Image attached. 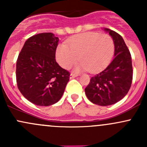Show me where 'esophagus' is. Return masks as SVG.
<instances>
[{
	"mask_svg": "<svg viewBox=\"0 0 147 147\" xmlns=\"http://www.w3.org/2000/svg\"><path fill=\"white\" fill-rule=\"evenodd\" d=\"M78 74L76 73H73V72H72V73L70 74V79H72V78H76L77 76H78Z\"/></svg>",
	"mask_w": 147,
	"mask_h": 147,
	"instance_id": "34e87169",
	"label": "esophagus"
}]
</instances>
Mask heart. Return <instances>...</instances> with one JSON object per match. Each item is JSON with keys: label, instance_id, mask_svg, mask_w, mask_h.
I'll return each mask as SVG.
<instances>
[{"label": "heart", "instance_id": "b5f03b06", "mask_svg": "<svg viewBox=\"0 0 147 147\" xmlns=\"http://www.w3.org/2000/svg\"><path fill=\"white\" fill-rule=\"evenodd\" d=\"M115 43L108 34L89 32L80 34L60 44L56 48L57 63L63 68H68L76 62L78 56L80 63L78 69H87L95 72L104 69L112 60Z\"/></svg>", "mask_w": 147, "mask_h": 147}]
</instances>
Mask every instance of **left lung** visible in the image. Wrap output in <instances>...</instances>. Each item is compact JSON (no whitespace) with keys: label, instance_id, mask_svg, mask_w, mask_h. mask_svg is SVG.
Returning <instances> with one entry per match:
<instances>
[{"label":"left lung","instance_id":"8db88e82","mask_svg":"<svg viewBox=\"0 0 147 147\" xmlns=\"http://www.w3.org/2000/svg\"><path fill=\"white\" fill-rule=\"evenodd\" d=\"M109 32L115 43V57L101 72L91 78L84 91L90 102L108 106L125 97L131 85L133 76L131 57L122 37L112 30Z\"/></svg>","mask_w":147,"mask_h":147}]
</instances>
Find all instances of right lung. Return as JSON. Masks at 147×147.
I'll return each instance as SVG.
<instances>
[{
	"mask_svg": "<svg viewBox=\"0 0 147 147\" xmlns=\"http://www.w3.org/2000/svg\"><path fill=\"white\" fill-rule=\"evenodd\" d=\"M59 38L52 32L29 38L16 62V82L21 94L32 103L50 106L60 100L70 73L55 60Z\"/></svg>",
	"mask_w": 147,
	"mask_h": 147,
	"instance_id": "add662e5",
	"label": "right lung"
}]
</instances>
